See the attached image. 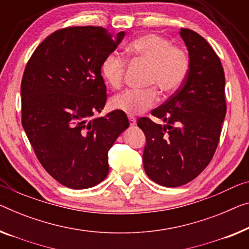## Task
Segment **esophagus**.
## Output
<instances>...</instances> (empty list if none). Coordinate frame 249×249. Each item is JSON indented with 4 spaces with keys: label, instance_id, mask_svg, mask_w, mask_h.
I'll return each mask as SVG.
<instances>
[{
    "label": "esophagus",
    "instance_id": "esophagus-1",
    "mask_svg": "<svg viewBox=\"0 0 249 249\" xmlns=\"http://www.w3.org/2000/svg\"><path fill=\"white\" fill-rule=\"evenodd\" d=\"M128 122H129V125L134 126L136 124V118L133 117V116H129L128 117Z\"/></svg>",
    "mask_w": 249,
    "mask_h": 249
}]
</instances>
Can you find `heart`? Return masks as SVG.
I'll return each instance as SVG.
<instances>
[{
	"instance_id": "1",
	"label": "heart",
	"mask_w": 249,
	"mask_h": 249,
	"mask_svg": "<svg viewBox=\"0 0 249 249\" xmlns=\"http://www.w3.org/2000/svg\"><path fill=\"white\" fill-rule=\"evenodd\" d=\"M127 53L136 60L150 64L146 84L155 85L164 95H172L179 90L190 72V57L187 51L173 46L168 38L157 33H147L133 40L127 47ZM125 69L126 60L116 53L106 55L101 67L104 79L114 89H118L123 84ZM156 88L126 89L110 99V106L128 115L145 112L158 102Z\"/></svg>"
}]
</instances>
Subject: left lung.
Masks as SVG:
<instances>
[{"label":"left lung","mask_w":249,"mask_h":249,"mask_svg":"<svg viewBox=\"0 0 249 249\" xmlns=\"http://www.w3.org/2000/svg\"><path fill=\"white\" fill-rule=\"evenodd\" d=\"M190 72L179 90L151 114L137 120L146 136L143 165L147 177L163 187L190 182L209 164L218 146L225 120V72L221 61L205 38L182 28Z\"/></svg>","instance_id":"obj_1"}]
</instances>
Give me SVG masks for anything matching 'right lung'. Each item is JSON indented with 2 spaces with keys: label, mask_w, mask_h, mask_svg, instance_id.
Listing matches in <instances>:
<instances>
[{
  "label": "right lung",
  "mask_w": 249,
  "mask_h": 249,
  "mask_svg": "<svg viewBox=\"0 0 249 249\" xmlns=\"http://www.w3.org/2000/svg\"><path fill=\"white\" fill-rule=\"evenodd\" d=\"M102 27L54 31L36 47L21 81L22 126L44 170L65 187L87 189L108 174V151L129 126L106 104L101 67L124 38Z\"/></svg>",
  "instance_id": "add662e5"
}]
</instances>
